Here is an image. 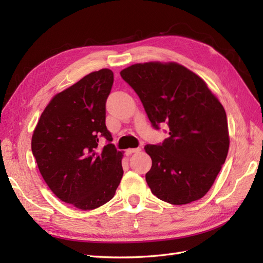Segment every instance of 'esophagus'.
Wrapping results in <instances>:
<instances>
[{"mask_svg":"<svg viewBox=\"0 0 263 263\" xmlns=\"http://www.w3.org/2000/svg\"><path fill=\"white\" fill-rule=\"evenodd\" d=\"M141 150V148H132V149H127L126 150V155L130 156L132 154H136V153H139Z\"/></svg>","mask_w":263,"mask_h":263,"instance_id":"34e87169","label":"esophagus"}]
</instances>
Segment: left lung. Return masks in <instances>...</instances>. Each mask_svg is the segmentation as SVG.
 <instances>
[{"label": "left lung", "mask_w": 263, "mask_h": 263, "mask_svg": "<svg viewBox=\"0 0 263 263\" xmlns=\"http://www.w3.org/2000/svg\"><path fill=\"white\" fill-rule=\"evenodd\" d=\"M121 77L140 98L156 130L170 137L147 144L152 168L146 181L154 195L172 204L204 197L225 163L230 137L226 111L199 76L177 63H138Z\"/></svg>", "instance_id": "left-lung-1"}]
</instances>
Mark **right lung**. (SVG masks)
<instances>
[{"label":"right lung","mask_w":263,"mask_h":263,"mask_svg":"<svg viewBox=\"0 0 263 263\" xmlns=\"http://www.w3.org/2000/svg\"><path fill=\"white\" fill-rule=\"evenodd\" d=\"M113 72L102 69L58 93L41 115L31 139L39 172L57 197L92 210L114 197L123 176L122 156L105 124ZM105 137L108 143L99 146Z\"/></svg>","instance_id":"add662e5"}]
</instances>
